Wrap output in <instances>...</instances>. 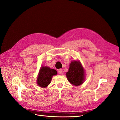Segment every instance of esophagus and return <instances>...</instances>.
Returning a JSON list of instances; mask_svg holds the SVG:
<instances>
[{"label": "esophagus", "instance_id": "obj_1", "mask_svg": "<svg viewBox=\"0 0 120 120\" xmlns=\"http://www.w3.org/2000/svg\"><path fill=\"white\" fill-rule=\"evenodd\" d=\"M58 72L60 74V75H62L63 74V70L62 69H60V70L58 71Z\"/></svg>", "mask_w": 120, "mask_h": 120}]
</instances>
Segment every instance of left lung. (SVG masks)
I'll use <instances>...</instances> for the list:
<instances>
[{"instance_id":"1","label":"left lung","mask_w":120,"mask_h":120,"mask_svg":"<svg viewBox=\"0 0 120 120\" xmlns=\"http://www.w3.org/2000/svg\"><path fill=\"white\" fill-rule=\"evenodd\" d=\"M66 75L71 84L75 86L82 85L85 79V72L80 61H71Z\"/></svg>"}]
</instances>
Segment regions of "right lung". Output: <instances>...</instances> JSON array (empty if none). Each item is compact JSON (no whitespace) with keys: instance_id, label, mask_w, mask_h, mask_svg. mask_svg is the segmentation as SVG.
<instances>
[{"instance_id":"add662e5","label":"right lung","mask_w":120,"mask_h":120,"mask_svg":"<svg viewBox=\"0 0 120 120\" xmlns=\"http://www.w3.org/2000/svg\"><path fill=\"white\" fill-rule=\"evenodd\" d=\"M57 75V71L48 67H42L40 68L37 78V84L41 88H46L50 84L52 77Z\"/></svg>"}]
</instances>
